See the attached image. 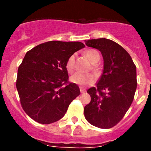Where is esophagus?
Here are the masks:
<instances>
[{
    "mask_svg": "<svg viewBox=\"0 0 151 151\" xmlns=\"http://www.w3.org/2000/svg\"><path fill=\"white\" fill-rule=\"evenodd\" d=\"M80 91H81V93H82V94H83V93H85V92H86V91H85L83 88L80 87Z\"/></svg>",
    "mask_w": 151,
    "mask_h": 151,
    "instance_id": "1",
    "label": "esophagus"
}]
</instances>
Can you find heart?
<instances>
[{"label": "heart", "instance_id": "b5f03b06", "mask_svg": "<svg viewBox=\"0 0 151 151\" xmlns=\"http://www.w3.org/2000/svg\"><path fill=\"white\" fill-rule=\"evenodd\" d=\"M85 55L88 57V59L92 63H96L100 60V55L98 52L94 50H88L85 51ZM66 69L68 73H71L75 69V56L71 55L68 58L66 63ZM95 69V67H94ZM70 81L73 83L81 86H87V85H92L95 82V76L91 73H76L73 75L70 78Z\"/></svg>", "mask_w": 151, "mask_h": 151}]
</instances>
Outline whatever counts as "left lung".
Returning a JSON list of instances; mask_svg holds the SVG:
<instances>
[{
    "instance_id": "obj_1",
    "label": "left lung",
    "mask_w": 151,
    "mask_h": 151,
    "mask_svg": "<svg viewBox=\"0 0 151 151\" xmlns=\"http://www.w3.org/2000/svg\"><path fill=\"white\" fill-rule=\"evenodd\" d=\"M85 45L101 51L104 69L97 88L87 91L91 102L84 108L85 117L94 126L110 129L123 118L134 99L136 66L129 53L112 40H88Z\"/></svg>"
}]
</instances>
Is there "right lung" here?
Listing matches in <instances>:
<instances>
[{"mask_svg": "<svg viewBox=\"0 0 151 151\" xmlns=\"http://www.w3.org/2000/svg\"><path fill=\"white\" fill-rule=\"evenodd\" d=\"M83 47L79 41H51L26 53L18 68L17 89L22 109L33 120L41 124L60 120L79 95L78 85L68 82L66 63Z\"/></svg>", "mask_w": 151, "mask_h": 151, "instance_id": "obj_1", "label": "right lung"}]
</instances>
